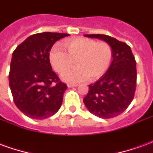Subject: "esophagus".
Segmentation results:
<instances>
[{
    "mask_svg": "<svg viewBox=\"0 0 153 153\" xmlns=\"http://www.w3.org/2000/svg\"><path fill=\"white\" fill-rule=\"evenodd\" d=\"M67 86H68V88H73V87L78 86V84H76V83H68Z\"/></svg>",
    "mask_w": 153,
    "mask_h": 153,
    "instance_id": "esophagus-1",
    "label": "esophagus"
}]
</instances>
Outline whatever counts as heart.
Listing matches in <instances>:
<instances>
[{"mask_svg": "<svg viewBox=\"0 0 153 153\" xmlns=\"http://www.w3.org/2000/svg\"><path fill=\"white\" fill-rule=\"evenodd\" d=\"M62 46L53 47L51 51L50 62L57 73H63L61 78L70 83H78L88 79L90 81L99 79L108 70L113 56L112 47L106 42H97L93 39L79 38L64 42Z\"/></svg>", "mask_w": 153, "mask_h": 153, "instance_id": "b5f03b06", "label": "heart"}]
</instances>
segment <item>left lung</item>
Here are the masks:
<instances>
[{
  "mask_svg": "<svg viewBox=\"0 0 153 153\" xmlns=\"http://www.w3.org/2000/svg\"><path fill=\"white\" fill-rule=\"evenodd\" d=\"M85 37L105 41L112 47L113 60L99 79L88 85L83 99L90 112L102 119L120 115L134 99L137 70L131 48L123 42L104 34H86Z\"/></svg>",
  "mask_w": 153,
  "mask_h": 153,
  "instance_id": "1",
  "label": "left lung"
}]
</instances>
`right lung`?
Returning a JSON list of instances; mask_svg holds the SVG:
<instances>
[{"label":"right lung","instance_id":"add662e5","mask_svg":"<svg viewBox=\"0 0 153 153\" xmlns=\"http://www.w3.org/2000/svg\"><path fill=\"white\" fill-rule=\"evenodd\" d=\"M70 34L44 32L31 35L12 54L9 83L15 104L25 115L43 120L60 109L67 85L51 68L54 43Z\"/></svg>","mask_w":153,"mask_h":153}]
</instances>
